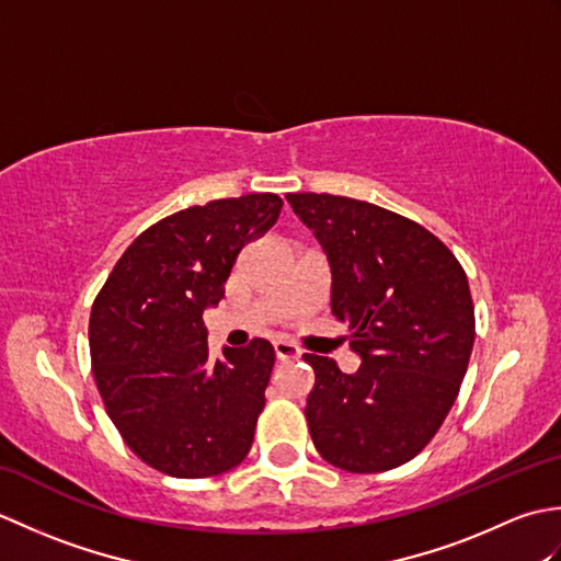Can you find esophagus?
I'll list each match as a JSON object with an SVG mask.
<instances>
[{
	"mask_svg": "<svg viewBox=\"0 0 561 561\" xmlns=\"http://www.w3.org/2000/svg\"><path fill=\"white\" fill-rule=\"evenodd\" d=\"M274 354H277L279 362H294V359H299V356H301V350L289 340H277V342H274Z\"/></svg>",
	"mask_w": 561,
	"mask_h": 561,
	"instance_id": "esophagus-1",
	"label": "esophagus"
}]
</instances>
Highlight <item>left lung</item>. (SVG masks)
I'll return each instance as SVG.
<instances>
[{
	"label": "left lung",
	"instance_id": "left-lung-1",
	"mask_svg": "<svg viewBox=\"0 0 561 561\" xmlns=\"http://www.w3.org/2000/svg\"><path fill=\"white\" fill-rule=\"evenodd\" d=\"M325 248L332 316L362 356L342 374L304 354L316 386L306 400L311 438L330 465L383 472L412 460L444 424L468 371L474 306L458 257L416 221L371 202L287 195Z\"/></svg>",
	"mask_w": 561,
	"mask_h": 561
}]
</instances>
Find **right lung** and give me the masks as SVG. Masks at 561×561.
Returning <instances> with one entry per match:
<instances>
[{"label":"right lung","instance_id":"obj_1","mask_svg":"<svg viewBox=\"0 0 561 561\" xmlns=\"http://www.w3.org/2000/svg\"><path fill=\"white\" fill-rule=\"evenodd\" d=\"M282 205L253 193L171 214L135 238L93 301L96 388L129 450L153 470L214 478L253 446L274 350L257 337L211 362L202 313L224 299L238 253Z\"/></svg>","mask_w":561,"mask_h":561}]
</instances>
